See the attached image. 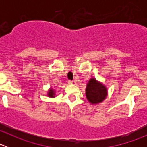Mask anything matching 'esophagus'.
I'll list each match as a JSON object with an SVG mask.
<instances>
[{"label": "esophagus", "instance_id": "34e87169", "mask_svg": "<svg viewBox=\"0 0 147 147\" xmlns=\"http://www.w3.org/2000/svg\"><path fill=\"white\" fill-rule=\"evenodd\" d=\"M68 84H76V82H75V80H69L68 81Z\"/></svg>", "mask_w": 147, "mask_h": 147}]
</instances>
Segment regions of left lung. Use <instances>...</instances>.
<instances>
[{
	"label": "left lung",
	"instance_id": "1",
	"mask_svg": "<svg viewBox=\"0 0 147 147\" xmlns=\"http://www.w3.org/2000/svg\"><path fill=\"white\" fill-rule=\"evenodd\" d=\"M85 94L89 102L92 105H97L102 103L107 98L108 90L103 83L92 78L87 82Z\"/></svg>",
	"mask_w": 147,
	"mask_h": 147
}]
</instances>
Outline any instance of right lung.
<instances>
[{
    "instance_id": "right-lung-1",
    "label": "right lung",
    "mask_w": 147,
    "mask_h": 147,
    "mask_svg": "<svg viewBox=\"0 0 147 147\" xmlns=\"http://www.w3.org/2000/svg\"><path fill=\"white\" fill-rule=\"evenodd\" d=\"M47 95L49 97L54 98V97H55V90L51 87V88H50L48 90V92H47Z\"/></svg>"
}]
</instances>
